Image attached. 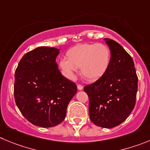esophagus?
I'll list each match as a JSON object with an SVG mask.
<instances>
[{
  "instance_id": "34e87169",
  "label": "esophagus",
  "mask_w": 150,
  "mask_h": 150,
  "mask_svg": "<svg viewBox=\"0 0 150 150\" xmlns=\"http://www.w3.org/2000/svg\"><path fill=\"white\" fill-rule=\"evenodd\" d=\"M78 90H82V89H83V86H82V85H81V84H78Z\"/></svg>"
}]
</instances>
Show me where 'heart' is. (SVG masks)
Wrapping results in <instances>:
<instances>
[{
	"instance_id": "b5f03b06",
	"label": "heart",
	"mask_w": 150,
	"mask_h": 150,
	"mask_svg": "<svg viewBox=\"0 0 150 150\" xmlns=\"http://www.w3.org/2000/svg\"><path fill=\"white\" fill-rule=\"evenodd\" d=\"M59 66L67 78L73 80L78 68L89 81H96L107 72L111 62V52L103 43H85L72 47Z\"/></svg>"
}]
</instances>
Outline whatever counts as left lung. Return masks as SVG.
Wrapping results in <instances>:
<instances>
[{"label": "left lung", "mask_w": 150, "mask_h": 150, "mask_svg": "<svg viewBox=\"0 0 150 150\" xmlns=\"http://www.w3.org/2000/svg\"><path fill=\"white\" fill-rule=\"evenodd\" d=\"M111 52V62L104 75L84 86L89 96V112L94 124L112 128L133 110L138 91V76L132 57L115 40L104 38Z\"/></svg>", "instance_id": "1"}]
</instances>
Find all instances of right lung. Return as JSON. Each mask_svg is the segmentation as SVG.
Segmentation results:
<instances>
[{
    "label": "right lung",
    "instance_id": "add662e5",
    "mask_svg": "<svg viewBox=\"0 0 150 150\" xmlns=\"http://www.w3.org/2000/svg\"><path fill=\"white\" fill-rule=\"evenodd\" d=\"M59 50L40 47L26 53L15 70L14 96L21 114L33 125L61 124L77 86L62 75L55 60Z\"/></svg>",
    "mask_w": 150,
    "mask_h": 150
}]
</instances>
